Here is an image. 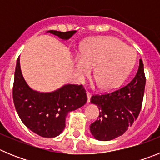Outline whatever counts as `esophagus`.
<instances>
[{"instance_id": "1", "label": "esophagus", "mask_w": 160, "mask_h": 160, "mask_svg": "<svg viewBox=\"0 0 160 160\" xmlns=\"http://www.w3.org/2000/svg\"><path fill=\"white\" fill-rule=\"evenodd\" d=\"M87 102H90V98H91V94H90V92H87Z\"/></svg>"}]
</instances>
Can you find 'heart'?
Returning a JSON list of instances; mask_svg holds the SVG:
<instances>
[{
	"label": "heart",
	"mask_w": 160,
	"mask_h": 160,
	"mask_svg": "<svg viewBox=\"0 0 160 160\" xmlns=\"http://www.w3.org/2000/svg\"><path fill=\"white\" fill-rule=\"evenodd\" d=\"M136 53L112 37H99L89 41L81 49L76 70L81 77L90 74L94 67V77L103 90H112L122 84L135 62Z\"/></svg>",
	"instance_id": "b5f03b06"
}]
</instances>
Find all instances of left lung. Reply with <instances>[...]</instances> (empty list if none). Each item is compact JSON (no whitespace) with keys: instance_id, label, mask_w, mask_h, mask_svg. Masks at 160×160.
I'll return each instance as SVG.
<instances>
[{"instance_id":"1","label":"left lung","mask_w":160,"mask_h":160,"mask_svg":"<svg viewBox=\"0 0 160 160\" xmlns=\"http://www.w3.org/2000/svg\"><path fill=\"white\" fill-rule=\"evenodd\" d=\"M145 84L143 63L139 59L138 71L131 82L112 92L91 97V103L99 110V118L90 126V132L96 139H114L132 126L141 111Z\"/></svg>"}]
</instances>
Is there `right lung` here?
<instances>
[{
	"label": "right lung",
	"mask_w": 160,
	"mask_h": 160,
	"mask_svg": "<svg viewBox=\"0 0 160 160\" xmlns=\"http://www.w3.org/2000/svg\"><path fill=\"white\" fill-rule=\"evenodd\" d=\"M47 32L68 40L76 30ZM12 98L20 118L30 131L45 138H53L62 132L69 112L86 104L87 96L82 85L67 84L53 92L42 93L32 90L24 79L17 61L12 87Z\"/></svg>",
	"instance_id": "1"
}]
</instances>
